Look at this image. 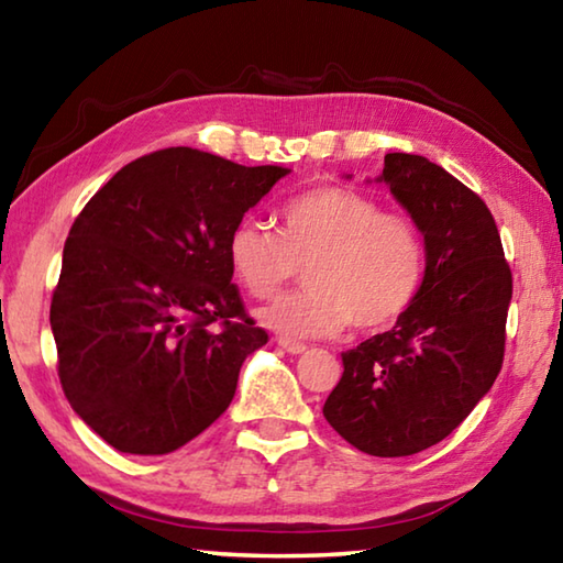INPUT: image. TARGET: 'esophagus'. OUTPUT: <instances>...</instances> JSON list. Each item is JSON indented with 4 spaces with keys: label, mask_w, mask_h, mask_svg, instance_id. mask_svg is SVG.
Listing matches in <instances>:
<instances>
[{
    "label": "esophagus",
    "mask_w": 563,
    "mask_h": 563,
    "mask_svg": "<svg viewBox=\"0 0 563 563\" xmlns=\"http://www.w3.org/2000/svg\"><path fill=\"white\" fill-rule=\"evenodd\" d=\"M278 344H280L283 350L288 352V354H305V352H308V344H302V342H295V340H288V336H280Z\"/></svg>",
    "instance_id": "34e87169"
}]
</instances>
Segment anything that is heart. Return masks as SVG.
Masks as SVG:
<instances>
[{"label":"heart","instance_id":"b5f03b06","mask_svg":"<svg viewBox=\"0 0 563 563\" xmlns=\"http://www.w3.org/2000/svg\"><path fill=\"white\" fill-rule=\"evenodd\" d=\"M233 278L268 300L305 268L308 288L261 310L290 340L394 327L413 308L426 275L423 236L411 217L350 187H314L280 211V233L241 221L229 236Z\"/></svg>","mask_w":563,"mask_h":563}]
</instances>
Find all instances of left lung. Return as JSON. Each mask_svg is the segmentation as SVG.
<instances>
[{"instance_id":"obj_1","label":"left lung","mask_w":563,"mask_h":563,"mask_svg":"<svg viewBox=\"0 0 563 563\" xmlns=\"http://www.w3.org/2000/svg\"><path fill=\"white\" fill-rule=\"evenodd\" d=\"M379 181L423 233V285L396 327L342 352L322 413L356 451L404 457L451 435L495 384L512 271L485 201L443 167L388 152Z\"/></svg>"}]
</instances>
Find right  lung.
<instances>
[{
    "label": "right lung",
    "mask_w": 563,
    "mask_h": 563,
    "mask_svg": "<svg viewBox=\"0 0 563 563\" xmlns=\"http://www.w3.org/2000/svg\"><path fill=\"white\" fill-rule=\"evenodd\" d=\"M290 169L167 147L78 213L51 298L58 379L120 453L165 455L217 421L268 342L231 283L229 236Z\"/></svg>",
    "instance_id": "right-lung-1"
}]
</instances>
